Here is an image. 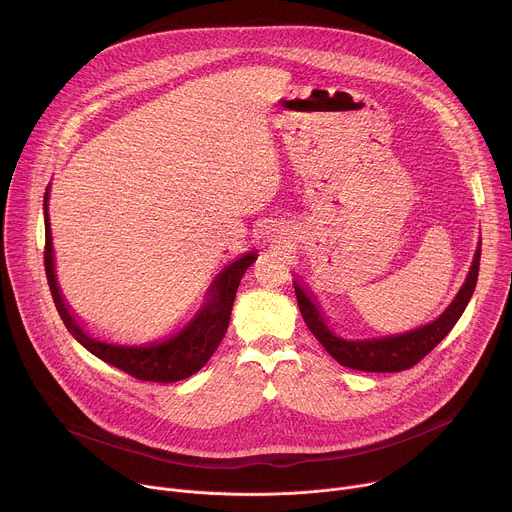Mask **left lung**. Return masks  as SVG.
<instances>
[{
    "mask_svg": "<svg viewBox=\"0 0 512 512\" xmlns=\"http://www.w3.org/2000/svg\"><path fill=\"white\" fill-rule=\"evenodd\" d=\"M478 269H480V247L476 249L472 267L468 271L464 285L458 291V296L440 318L405 334L371 338V340H346L338 336L324 322V316L318 304L314 302L312 294H308L298 281H294V287H296L298 306L306 326L328 350V354L342 364V367H348L354 371H367V373H399V371L411 369L413 364H417L425 354H429L450 334V330L456 326V322L464 314L474 294V287L478 281Z\"/></svg>",
    "mask_w": 512,
    "mask_h": 512,
    "instance_id": "1",
    "label": "left lung"
}]
</instances>
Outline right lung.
I'll return each mask as SVG.
<instances>
[{
  "mask_svg": "<svg viewBox=\"0 0 512 512\" xmlns=\"http://www.w3.org/2000/svg\"><path fill=\"white\" fill-rule=\"evenodd\" d=\"M44 229H46V245H44V267L50 285V294L54 306L66 326V330L75 336L89 352L97 358L113 364L115 369L139 379V381H152V383H176L182 379L192 377L198 373L214 350L221 344L227 334L233 302L237 296V289L245 271L257 259V253L251 251L231 263L227 269L221 271L210 285L208 302L202 310L184 326L176 336L154 342L145 346H119L111 342H101L83 330V326L72 318L68 312L60 289L54 275V253H52V235L48 223V190L44 194Z\"/></svg>",
  "mask_w": 512,
  "mask_h": 512,
  "instance_id": "1",
  "label": "right lung"
}]
</instances>
